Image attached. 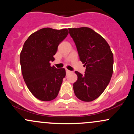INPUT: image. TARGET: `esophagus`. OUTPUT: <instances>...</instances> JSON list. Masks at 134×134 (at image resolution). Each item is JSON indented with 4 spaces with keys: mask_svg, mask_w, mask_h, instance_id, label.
Here are the masks:
<instances>
[{
    "mask_svg": "<svg viewBox=\"0 0 134 134\" xmlns=\"http://www.w3.org/2000/svg\"><path fill=\"white\" fill-rule=\"evenodd\" d=\"M65 71H66V73H67V74H69V73H70V70H67V69H66V70H65Z\"/></svg>",
    "mask_w": 134,
    "mask_h": 134,
    "instance_id": "34e87169",
    "label": "esophagus"
}]
</instances>
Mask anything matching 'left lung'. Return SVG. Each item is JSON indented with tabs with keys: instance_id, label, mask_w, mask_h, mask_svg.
Instances as JSON below:
<instances>
[{
	"instance_id": "1",
	"label": "left lung",
	"mask_w": 134,
	"mask_h": 134,
	"mask_svg": "<svg viewBox=\"0 0 134 134\" xmlns=\"http://www.w3.org/2000/svg\"><path fill=\"white\" fill-rule=\"evenodd\" d=\"M80 60L85 64L84 74L76 71L77 80L73 89L76 97L84 101L98 98L108 85L113 74V55L101 35L87 27L69 28Z\"/></svg>"
}]
</instances>
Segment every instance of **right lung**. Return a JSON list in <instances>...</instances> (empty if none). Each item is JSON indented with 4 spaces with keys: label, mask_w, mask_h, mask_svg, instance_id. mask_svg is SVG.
Returning a JSON list of instances; mask_svg holds the SVG:
<instances>
[{
    "label": "right lung",
    "mask_w": 134,
    "mask_h": 134,
    "mask_svg": "<svg viewBox=\"0 0 134 134\" xmlns=\"http://www.w3.org/2000/svg\"><path fill=\"white\" fill-rule=\"evenodd\" d=\"M67 29H41L31 35L20 54L21 71L27 88L41 101H48L57 96L65 69L51 67L58 44L68 35Z\"/></svg>",
    "instance_id": "add662e5"
}]
</instances>
